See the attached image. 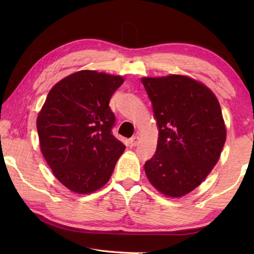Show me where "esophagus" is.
<instances>
[{"label":"esophagus","instance_id":"34e87169","mask_svg":"<svg viewBox=\"0 0 254 254\" xmlns=\"http://www.w3.org/2000/svg\"><path fill=\"white\" fill-rule=\"evenodd\" d=\"M139 143V137L137 135L131 137L130 139V144L132 145V146H136V145Z\"/></svg>","mask_w":254,"mask_h":254}]
</instances>
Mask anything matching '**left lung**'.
Instances as JSON below:
<instances>
[{
    "label": "left lung",
    "instance_id": "1",
    "mask_svg": "<svg viewBox=\"0 0 254 254\" xmlns=\"http://www.w3.org/2000/svg\"><path fill=\"white\" fill-rule=\"evenodd\" d=\"M158 127L156 153L145 163L149 182L167 196L198 187L217 164L226 127L216 96L182 75L143 77Z\"/></svg>",
    "mask_w": 254,
    "mask_h": 254
}]
</instances>
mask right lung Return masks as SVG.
Returning <instances> with one entry per match:
<instances>
[{
	"label": "right lung",
	"instance_id": "right-lung-1",
	"mask_svg": "<svg viewBox=\"0 0 254 254\" xmlns=\"http://www.w3.org/2000/svg\"><path fill=\"white\" fill-rule=\"evenodd\" d=\"M123 77L79 71L57 83L37 118L41 153L68 190L88 194L109 181L124 144L112 134L109 107Z\"/></svg>",
	"mask_w": 254,
	"mask_h": 254
}]
</instances>
